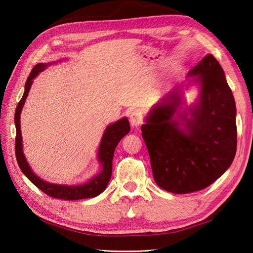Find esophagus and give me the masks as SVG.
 Segmentation results:
<instances>
[{
  "instance_id": "obj_1",
  "label": "esophagus",
  "mask_w": 253,
  "mask_h": 253,
  "mask_svg": "<svg viewBox=\"0 0 253 253\" xmlns=\"http://www.w3.org/2000/svg\"><path fill=\"white\" fill-rule=\"evenodd\" d=\"M129 122H131V126L134 127H137L142 125L143 122V117L142 115L139 112H132L131 115H129Z\"/></svg>"
}]
</instances>
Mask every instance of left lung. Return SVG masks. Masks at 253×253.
<instances>
[{"label": "left lung", "instance_id": "obj_1", "mask_svg": "<svg viewBox=\"0 0 253 253\" xmlns=\"http://www.w3.org/2000/svg\"><path fill=\"white\" fill-rule=\"evenodd\" d=\"M189 75L197 76L200 100L183 113L188 131L179 128L174 114L180 104L176 87L156 105L141 126L157 185L176 194L203 190L219 178L236 153L235 101L223 68L206 56Z\"/></svg>", "mask_w": 253, "mask_h": 253}]
</instances>
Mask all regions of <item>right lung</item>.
Segmentation results:
<instances>
[{
  "label": "right lung",
  "instance_id": "obj_1",
  "mask_svg": "<svg viewBox=\"0 0 253 253\" xmlns=\"http://www.w3.org/2000/svg\"><path fill=\"white\" fill-rule=\"evenodd\" d=\"M48 64L39 63L37 64L32 72H30L28 78L25 83V91L23 94V97L17 105L16 114H14V124H16V158L21 171L24 173L26 177L32 181L34 185L39 188L42 192L47 194L52 198L57 200H64V201H77L84 200V198L95 197L100 194L102 191L108 186V182L112 176V164H113V156L115 149H116L118 142L124 138V137L129 132V124L126 118H122L119 121L115 122L106 128V131L102 137V140L99 148V160L102 165V171L100 174H98L96 177L89 180L87 183L83 186H60L53 185V183H48L40 179L39 177L33 173L26 162V159L23 155L22 151V137H21V127H20V114L23 108V104L25 102V99L28 95L30 85L33 83V79L36 76L44 71V68Z\"/></svg>",
  "mask_w": 253,
  "mask_h": 253
}]
</instances>
